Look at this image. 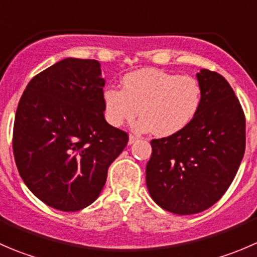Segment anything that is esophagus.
I'll use <instances>...</instances> for the list:
<instances>
[{
	"label": "esophagus",
	"mask_w": 257,
	"mask_h": 257,
	"mask_svg": "<svg viewBox=\"0 0 257 257\" xmlns=\"http://www.w3.org/2000/svg\"><path fill=\"white\" fill-rule=\"evenodd\" d=\"M138 141V138H137V137H134V136H129V141H128V144L129 145H132L133 143H136V142Z\"/></svg>",
	"instance_id": "obj_1"
}]
</instances>
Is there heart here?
<instances>
[{"instance_id":"obj_1","label":"heart","mask_w":257,"mask_h":257,"mask_svg":"<svg viewBox=\"0 0 257 257\" xmlns=\"http://www.w3.org/2000/svg\"><path fill=\"white\" fill-rule=\"evenodd\" d=\"M121 87L103 90L105 118L113 126L132 121L139 132L153 131L155 136L169 137L189 125L201 104V88L193 77L179 76L154 68L126 73Z\"/></svg>"}]
</instances>
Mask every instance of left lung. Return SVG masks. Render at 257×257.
<instances>
[{"label":"left lung","mask_w":257,"mask_h":257,"mask_svg":"<svg viewBox=\"0 0 257 257\" xmlns=\"http://www.w3.org/2000/svg\"><path fill=\"white\" fill-rule=\"evenodd\" d=\"M201 104L177 134L154 139L145 178L153 200L178 215L214 205L234 180L245 154V115L227 80L200 69Z\"/></svg>","instance_id":"left-lung-1"}]
</instances>
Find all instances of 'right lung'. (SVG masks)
Here are the masks:
<instances>
[{
  "instance_id": "obj_1",
  "label": "right lung",
  "mask_w": 257,
  "mask_h": 257,
  "mask_svg": "<svg viewBox=\"0 0 257 257\" xmlns=\"http://www.w3.org/2000/svg\"><path fill=\"white\" fill-rule=\"evenodd\" d=\"M100 63L64 58L31 79L18 103L14 154L40 200L78 211L97 200L108 168L128 143L104 118Z\"/></svg>"
}]
</instances>
